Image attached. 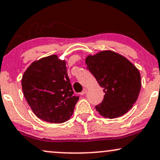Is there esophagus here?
<instances>
[{"label": "esophagus", "mask_w": 160, "mask_h": 160, "mask_svg": "<svg viewBox=\"0 0 160 160\" xmlns=\"http://www.w3.org/2000/svg\"><path fill=\"white\" fill-rule=\"evenodd\" d=\"M86 92H87V89H83V90H82V91L81 92H80V95H85Z\"/></svg>", "instance_id": "obj_1"}]
</instances>
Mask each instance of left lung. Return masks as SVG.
<instances>
[{"instance_id": "8db88e82", "label": "left lung", "mask_w": 160, "mask_h": 160, "mask_svg": "<svg viewBox=\"0 0 160 160\" xmlns=\"http://www.w3.org/2000/svg\"><path fill=\"white\" fill-rule=\"evenodd\" d=\"M86 64L105 93L102 103L95 106L96 111L109 119L127 113L141 90V75L137 68L126 57L111 50L89 55Z\"/></svg>"}]
</instances>
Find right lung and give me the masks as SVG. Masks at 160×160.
Segmentation results:
<instances>
[{"mask_svg":"<svg viewBox=\"0 0 160 160\" xmlns=\"http://www.w3.org/2000/svg\"><path fill=\"white\" fill-rule=\"evenodd\" d=\"M22 86L34 114L51 123L68 120L79 100L74 95L66 62L56 55L32 62L24 73Z\"/></svg>","mask_w":160,"mask_h":160,"instance_id":"1","label":"right lung"}]
</instances>
